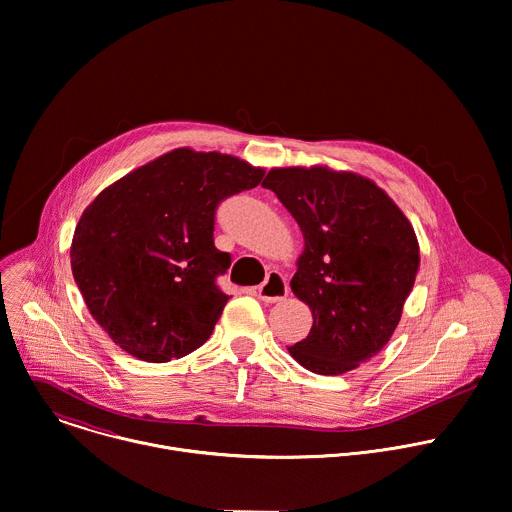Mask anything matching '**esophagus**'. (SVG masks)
<instances>
[{
	"instance_id": "obj_1",
	"label": "esophagus",
	"mask_w": 512,
	"mask_h": 512,
	"mask_svg": "<svg viewBox=\"0 0 512 512\" xmlns=\"http://www.w3.org/2000/svg\"><path fill=\"white\" fill-rule=\"evenodd\" d=\"M289 293V285L285 281L283 275L279 273H269L265 277V281L259 285V299L265 301V303H277V301H283Z\"/></svg>"
}]
</instances>
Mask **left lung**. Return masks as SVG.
<instances>
[{"label":"left lung","mask_w":512,"mask_h":512,"mask_svg":"<svg viewBox=\"0 0 512 512\" xmlns=\"http://www.w3.org/2000/svg\"><path fill=\"white\" fill-rule=\"evenodd\" d=\"M303 233L291 291L313 315L287 348L305 370L339 376L382 352L420 269L412 223L374 181L327 166L271 168L265 181Z\"/></svg>","instance_id":"8db88e82"}]
</instances>
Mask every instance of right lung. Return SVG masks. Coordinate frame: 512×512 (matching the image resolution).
<instances>
[{
    "label": "right lung",
    "instance_id": "obj_1",
    "mask_svg": "<svg viewBox=\"0 0 512 512\" xmlns=\"http://www.w3.org/2000/svg\"><path fill=\"white\" fill-rule=\"evenodd\" d=\"M265 168L223 152L175 148L106 187L82 213L70 247L84 303L112 342L152 364L211 337L229 295L215 279V209L255 189Z\"/></svg>",
    "mask_w": 512,
    "mask_h": 512
}]
</instances>
